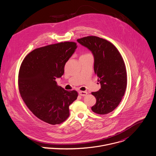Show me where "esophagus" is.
<instances>
[{
	"label": "esophagus",
	"instance_id": "obj_1",
	"mask_svg": "<svg viewBox=\"0 0 156 156\" xmlns=\"http://www.w3.org/2000/svg\"><path fill=\"white\" fill-rule=\"evenodd\" d=\"M79 94L81 96H86L87 94V92L86 91H80L79 92Z\"/></svg>",
	"mask_w": 156,
	"mask_h": 156
}]
</instances>
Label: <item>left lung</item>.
Segmentation results:
<instances>
[{"instance_id": "left-lung-1", "label": "left lung", "mask_w": 156, "mask_h": 156, "mask_svg": "<svg viewBox=\"0 0 156 156\" xmlns=\"http://www.w3.org/2000/svg\"><path fill=\"white\" fill-rule=\"evenodd\" d=\"M77 41L92 52L94 72L101 84L98 91L91 93L97 100L91 109L97 114H108L119 106L125 93L127 73L124 60L115 46L105 39L89 36Z\"/></svg>"}]
</instances>
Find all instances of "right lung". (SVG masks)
Listing matches in <instances>:
<instances>
[{"instance_id": "obj_1", "label": "right lung", "mask_w": 156, "mask_h": 156, "mask_svg": "<svg viewBox=\"0 0 156 156\" xmlns=\"http://www.w3.org/2000/svg\"><path fill=\"white\" fill-rule=\"evenodd\" d=\"M75 42H62L37 48L23 59L19 72L18 87L30 111L50 125L62 123L69 117V106L78 97L76 90H66L56 78L76 48Z\"/></svg>"}]
</instances>
